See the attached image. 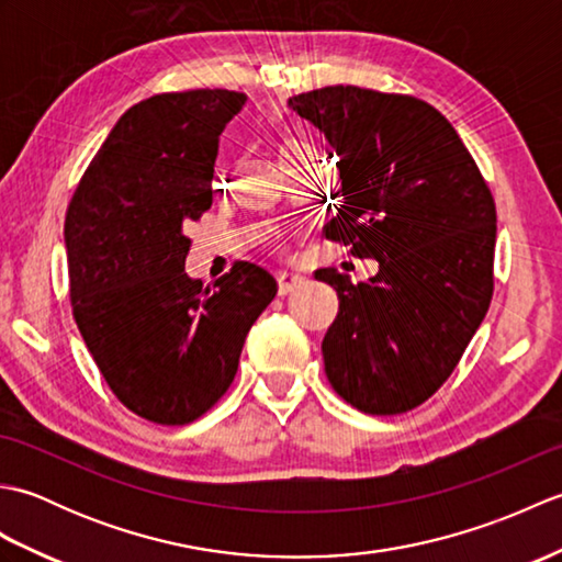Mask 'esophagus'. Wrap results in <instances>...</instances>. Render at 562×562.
<instances>
[{"label":"esophagus","instance_id":"1","mask_svg":"<svg viewBox=\"0 0 562 562\" xmlns=\"http://www.w3.org/2000/svg\"><path fill=\"white\" fill-rule=\"evenodd\" d=\"M304 282H306V278H304L302 272H294V270H280V272H278L280 294H290V292H294V290H300Z\"/></svg>","mask_w":562,"mask_h":562}]
</instances>
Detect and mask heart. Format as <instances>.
<instances>
[{"label": "heart", "mask_w": 562, "mask_h": 562, "mask_svg": "<svg viewBox=\"0 0 562 562\" xmlns=\"http://www.w3.org/2000/svg\"><path fill=\"white\" fill-rule=\"evenodd\" d=\"M288 147H300V145H294V142H292V145H288ZM288 147H284V149H288Z\"/></svg>", "instance_id": "heart-1"}]
</instances>
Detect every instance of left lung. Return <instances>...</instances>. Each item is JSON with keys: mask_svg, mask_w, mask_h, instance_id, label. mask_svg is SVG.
<instances>
[{"mask_svg": "<svg viewBox=\"0 0 562 562\" xmlns=\"http://www.w3.org/2000/svg\"><path fill=\"white\" fill-rule=\"evenodd\" d=\"M338 154L340 205L328 241L379 272L352 282L316 272L338 292L324 364L352 408L401 415L457 369L493 300L497 212L457 130L408 93L324 87L290 99Z\"/></svg>", "mask_w": 562, "mask_h": 562, "instance_id": "left-lung-1", "label": "left lung"}]
</instances>
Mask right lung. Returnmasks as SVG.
Segmentation results:
<instances>
[{"label":"right lung","instance_id":"right-lung-1","mask_svg":"<svg viewBox=\"0 0 562 562\" xmlns=\"http://www.w3.org/2000/svg\"><path fill=\"white\" fill-rule=\"evenodd\" d=\"M244 103L229 89L135 103L67 205L77 328L115 398L157 425L193 423L224 396L250 326L278 294L248 260L207 290L186 274V232L212 205L220 135Z\"/></svg>","mask_w":562,"mask_h":562}]
</instances>
